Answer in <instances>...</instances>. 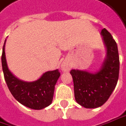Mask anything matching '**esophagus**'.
Instances as JSON below:
<instances>
[{
	"label": "esophagus",
	"instance_id": "esophagus-1",
	"mask_svg": "<svg viewBox=\"0 0 126 126\" xmlns=\"http://www.w3.org/2000/svg\"><path fill=\"white\" fill-rule=\"evenodd\" d=\"M61 69L64 72H67L68 70H70V64L68 63V62H67V61L63 62L62 65H61Z\"/></svg>",
	"mask_w": 126,
	"mask_h": 126
}]
</instances>
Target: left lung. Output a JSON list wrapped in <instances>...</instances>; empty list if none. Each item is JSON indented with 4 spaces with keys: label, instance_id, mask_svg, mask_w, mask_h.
<instances>
[{
    "label": "left lung",
    "instance_id": "8db88e82",
    "mask_svg": "<svg viewBox=\"0 0 126 126\" xmlns=\"http://www.w3.org/2000/svg\"><path fill=\"white\" fill-rule=\"evenodd\" d=\"M107 56L101 69L95 73L72 70L75 98L85 108H97L107 102L115 89L119 75V56L116 42L110 33L101 31Z\"/></svg>",
    "mask_w": 126,
    "mask_h": 126
}]
</instances>
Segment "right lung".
Wrapping results in <instances>:
<instances>
[{
  "mask_svg": "<svg viewBox=\"0 0 126 126\" xmlns=\"http://www.w3.org/2000/svg\"><path fill=\"white\" fill-rule=\"evenodd\" d=\"M5 44V41L1 56L2 71L12 95L21 104L33 110H42L49 106L53 100L55 85L61 75L59 70L46 72L35 81L26 82L20 80L12 75L7 67Z\"/></svg>",
  "mask_w": 126,
  "mask_h": 126,
  "instance_id": "obj_1",
  "label": "right lung"
}]
</instances>
